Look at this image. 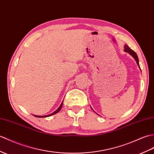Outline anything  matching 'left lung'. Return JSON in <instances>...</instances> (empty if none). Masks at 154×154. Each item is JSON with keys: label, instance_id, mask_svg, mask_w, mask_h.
<instances>
[{"label": "left lung", "instance_id": "1", "mask_svg": "<svg viewBox=\"0 0 154 154\" xmlns=\"http://www.w3.org/2000/svg\"><path fill=\"white\" fill-rule=\"evenodd\" d=\"M125 51L126 52H128V53H129L133 57V58H134V60H136V62H137V64H138V66L140 67V66H139V62H138V56H137V54H136V52H134V51H133V50L132 49H131L129 47H128V46H127V45H125Z\"/></svg>", "mask_w": 154, "mask_h": 154}]
</instances>
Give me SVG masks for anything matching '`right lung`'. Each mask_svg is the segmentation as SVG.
I'll return each mask as SVG.
<instances>
[{
	"label": "right lung",
	"mask_w": 154,
	"mask_h": 154,
	"mask_svg": "<svg viewBox=\"0 0 154 154\" xmlns=\"http://www.w3.org/2000/svg\"><path fill=\"white\" fill-rule=\"evenodd\" d=\"M62 106H63V102H62V103H61V105H60V106L58 108V109H57V110H56L54 112H53L52 113H51V114H49V115H47V116H35V117H49V116H52V115H54V114H56V113H58L60 111V109H61V108H62Z\"/></svg>",
	"instance_id": "obj_1"
}]
</instances>
